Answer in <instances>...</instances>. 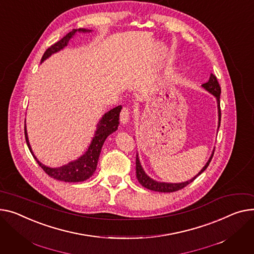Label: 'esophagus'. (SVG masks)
<instances>
[{
    "mask_svg": "<svg viewBox=\"0 0 254 254\" xmlns=\"http://www.w3.org/2000/svg\"><path fill=\"white\" fill-rule=\"evenodd\" d=\"M121 122L124 125H127L129 122V110L127 108H124L121 112Z\"/></svg>",
    "mask_w": 254,
    "mask_h": 254,
    "instance_id": "1",
    "label": "esophagus"
}]
</instances>
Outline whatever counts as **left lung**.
Here are the masks:
<instances>
[{
    "instance_id": "obj_1",
    "label": "left lung",
    "mask_w": 254,
    "mask_h": 254,
    "mask_svg": "<svg viewBox=\"0 0 254 254\" xmlns=\"http://www.w3.org/2000/svg\"><path fill=\"white\" fill-rule=\"evenodd\" d=\"M203 88L205 91H207L209 94H211L212 96L215 97L216 99V104H217V113H218V125H217V129L219 127V125H221V106H219V103H221V101H219V97H221V87H219L218 81L216 79V76L213 75L212 73L209 76V79L207 82L203 83L201 86ZM213 152L214 149L212 151V153L209 157V159L207 160V162L205 163V165L202 167V170L192 179L186 181V182H182V183H166V182H158L154 179H152L151 177H149L145 171L144 168L141 164L140 158H139V154L137 153V157H136V174H137V179L139 181V183L145 187L146 189H149L151 191H155V192H162V193H170V192H176L179 191L183 188H185L186 186L189 185L190 183H192L199 175H201L203 173L207 166L210 163V160L213 156Z\"/></svg>"
}]
</instances>
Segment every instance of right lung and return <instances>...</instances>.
I'll return each mask as SVG.
<instances>
[{
  "instance_id": "right-lung-1",
  "label": "right lung",
  "mask_w": 254,
  "mask_h": 254,
  "mask_svg": "<svg viewBox=\"0 0 254 254\" xmlns=\"http://www.w3.org/2000/svg\"><path fill=\"white\" fill-rule=\"evenodd\" d=\"M91 29H86V28H78V29H72L70 32L67 33L66 36H64L60 41L55 43L53 46H51L42 57L41 63H43L46 59L52 56L53 54L59 52V51L63 50L67 45H68L69 41L75 36L76 32H91ZM122 106H117L101 117V120L99 121L94 137L91 141V144L89 145L87 151L84 153L79 156L77 159L72 160L68 162L67 164H64L62 166L58 167H50L45 164H43L37 157L33 154L31 146L28 141V136H27V130H26V125L24 127V132H25V140L26 144L28 146V149L30 151V153L32 156L35 157L39 165L43 168L44 172L48 174L51 178L56 179L58 181L62 182H68V183H77V182H83L88 179H90L97 168L99 156L101 153V149H102V146L107 139L109 134L114 132L118 125H120V113L122 111Z\"/></svg>"
}]
</instances>
